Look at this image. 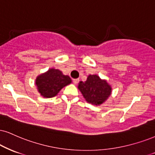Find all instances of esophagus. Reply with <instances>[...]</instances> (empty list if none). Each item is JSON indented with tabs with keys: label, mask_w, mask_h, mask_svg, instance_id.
I'll use <instances>...</instances> for the list:
<instances>
[{
	"label": "esophagus",
	"mask_w": 155,
	"mask_h": 155,
	"mask_svg": "<svg viewBox=\"0 0 155 155\" xmlns=\"http://www.w3.org/2000/svg\"><path fill=\"white\" fill-rule=\"evenodd\" d=\"M79 81H80V80L79 79H74V80H72V82H73V83L74 84H78V83H79Z\"/></svg>",
	"instance_id": "esophagus-1"
}]
</instances>
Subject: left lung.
Listing matches in <instances>:
<instances>
[{"mask_svg": "<svg viewBox=\"0 0 155 155\" xmlns=\"http://www.w3.org/2000/svg\"><path fill=\"white\" fill-rule=\"evenodd\" d=\"M78 88L85 100L93 105L103 104L111 93L108 83L95 74H90L85 82H80Z\"/></svg>", "mask_w": 155, "mask_h": 155, "instance_id": "obj_1", "label": "left lung"}]
</instances>
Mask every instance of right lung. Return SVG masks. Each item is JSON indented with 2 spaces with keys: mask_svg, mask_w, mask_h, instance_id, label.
Here are the masks:
<instances>
[{
  "mask_svg": "<svg viewBox=\"0 0 155 155\" xmlns=\"http://www.w3.org/2000/svg\"><path fill=\"white\" fill-rule=\"evenodd\" d=\"M71 83L68 75L62 74L59 70L51 69L45 73L38 76L36 80L39 92L45 98H51L60 92L62 87Z\"/></svg>",
  "mask_w": 155,
  "mask_h": 155,
  "instance_id": "add662e5",
  "label": "right lung"
}]
</instances>
